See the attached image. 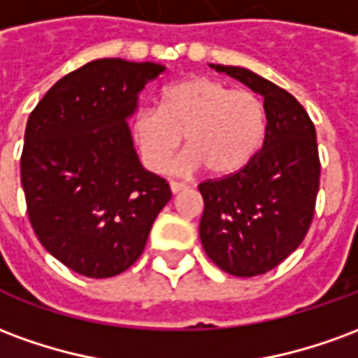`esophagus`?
<instances>
[{
	"mask_svg": "<svg viewBox=\"0 0 358 358\" xmlns=\"http://www.w3.org/2000/svg\"><path fill=\"white\" fill-rule=\"evenodd\" d=\"M186 184L184 182H176V180H172L171 182V189H172V194H180V192H184L186 189Z\"/></svg>",
	"mask_w": 358,
	"mask_h": 358,
	"instance_id": "obj_1",
	"label": "esophagus"
}]
</instances>
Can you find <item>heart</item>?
<instances>
[{
    "instance_id": "1",
    "label": "heart",
    "mask_w": 358,
    "mask_h": 358,
    "mask_svg": "<svg viewBox=\"0 0 358 358\" xmlns=\"http://www.w3.org/2000/svg\"><path fill=\"white\" fill-rule=\"evenodd\" d=\"M132 134L151 171L169 169L184 136L187 151L176 163L180 172L205 164L213 174L226 176L241 171L263 145L266 107L249 90L195 76L164 90L159 109L138 110Z\"/></svg>"
}]
</instances>
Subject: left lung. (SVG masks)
<instances>
[{
  "mask_svg": "<svg viewBox=\"0 0 358 358\" xmlns=\"http://www.w3.org/2000/svg\"><path fill=\"white\" fill-rule=\"evenodd\" d=\"M210 66L263 95L266 134L241 171L199 184V236L218 268L259 276L292 255L310 228L320 186L316 130L289 92L241 66Z\"/></svg>",
  "mask_w": 358,
  "mask_h": 358,
  "instance_id": "1",
  "label": "left lung"
}]
</instances>
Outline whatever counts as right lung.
Instances as JSON below:
<instances>
[{"label":"right lung","instance_id":"right-lung-1","mask_svg":"<svg viewBox=\"0 0 358 358\" xmlns=\"http://www.w3.org/2000/svg\"><path fill=\"white\" fill-rule=\"evenodd\" d=\"M163 71L97 59L63 76L28 117L20 182L30 224L82 276L130 268L171 201L166 180L140 164L126 124L141 90Z\"/></svg>","mask_w":358,"mask_h":358}]
</instances>
